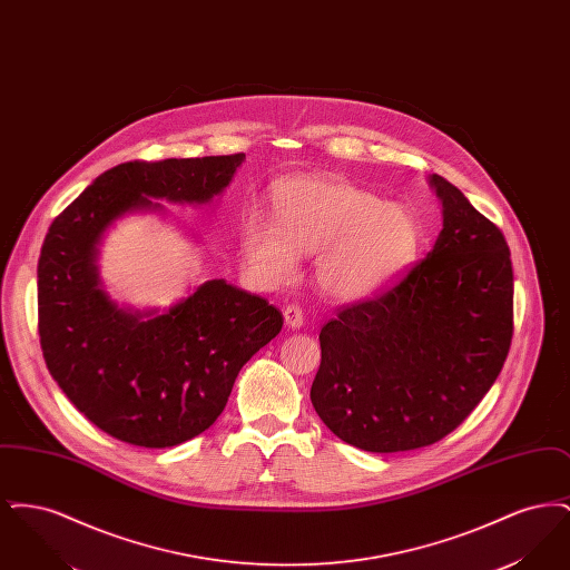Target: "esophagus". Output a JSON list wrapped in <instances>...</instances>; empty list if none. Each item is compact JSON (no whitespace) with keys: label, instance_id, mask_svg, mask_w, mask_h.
Masks as SVG:
<instances>
[{"label":"esophagus","instance_id":"34e87169","mask_svg":"<svg viewBox=\"0 0 570 570\" xmlns=\"http://www.w3.org/2000/svg\"><path fill=\"white\" fill-rule=\"evenodd\" d=\"M303 312L298 309L297 305H286L284 307V323L288 328H301L303 326Z\"/></svg>","mask_w":570,"mask_h":570}]
</instances>
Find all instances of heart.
I'll return each instance as SVG.
<instances>
[{
	"instance_id": "1",
	"label": "heart",
	"mask_w": 570,
	"mask_h": 570,
	"mask_svg": "<svg viewBox=\"0 0 570 570\" xmlns=\"http://www.w3.org/2000/svg\"><path fill=\"white\" fill-rule=\"evenodd\" d=\"M421 244L414 214L335 175H303L275 191V217L247 214L242 254L267 284L295 277L298 254H316V282L328 297L363 301L393 286Z\"/></svg>"
}]
</instances>
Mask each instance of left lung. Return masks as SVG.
<instances>
[{"label":"left lung","instance_id":"1","mask_svg":"<svg viewBox=\"0 0 570 570\" xmlns=\"http://www.w3.org/2000/svg\"><path fill=\"white\" fill-rule=\"evenodd\" d=\"M442 230L380 297L321 331L309 397L326 428L370 453L451 434L498 379L513 337V265L504 235L453 184L428 177Z\"/></svg>","mask_w":570,"mask_h":570}]
</instances>
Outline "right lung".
Wrapping results in <instances>:
<instances>
[{
  "label": "right lung",
  "instance_id": "right-lung-1",
  "mask_svg": "<svg viewBox=\"0 0 570 570\" xmlns=\"http://www.w3.org/2000/svg\"><path fill=\"white\" fill-rule=\"evenodd\" d=\"M245 154L126 163L55 217L38 261L40 346L59 389L102 432L145 449L177 446L216 423L245 363L282 331L269 301L207 279L168 307L110 297L100 247L110 228L173 205L209 207Z\"/></svg>",
  "mask_w": 570,
  "mask_h": 570
}]
</instances>
